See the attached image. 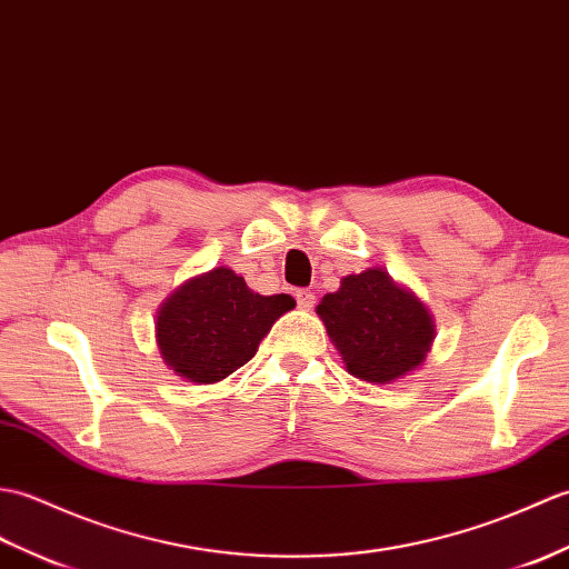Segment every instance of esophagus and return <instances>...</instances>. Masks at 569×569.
Masks as SVG:
<instances>
[{"label": "esophagus", "mask_w": 569, "mask_h": 569, "mask_svg": "<svg viewBox=\"0 0 569 569\" xmlns=\"http://www.w3.org/2000/svg\"><path fill=\"white\" fill-rule=\"evenodd\" d=\"M295 297H297L299 309H305V311H309L313 307V301H317V297H313L311 289H297Z\"/></svg>", "instance_id": "esophagus-1"}]
</instances>
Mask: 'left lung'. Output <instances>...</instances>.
Instances as JSON below:
<instances>
[{
	"label": "left lung",
	"instance_id": "left-lung-1",
	"mask_svg": "<svg viewBox=\"0 0 569 569\" xmlns=\"http://www.w3.org/2000/svg\"><path fill=\"white\" fill-rule=\"evenodd\" d=\"M317 313L346 370L370 385H391L419 370L436 338L433 313L382 268L346 274Z\"/></svg>",
	"mask_w": 569,
	"mask_h": 569
}]
</instances>
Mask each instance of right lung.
<instances>
[{
    "instance_id": "add662e5",
    "label": "right lung",
    "mask_w": 569,
    "mask_h": 569,
    "mask_svg": "<svg viewBox=\"0 0 569 569\" xmlns=\"http://www.w3.org/2000/svg\"><path fill=\"white\" fill-rule=\"evenodd\" d=\"M295 307L289 295L262 297L231 268L182 282L162 301L156 340L162 362L194 385H217L256 356L272 323Z\"/></svg>"
}]
</instances>
